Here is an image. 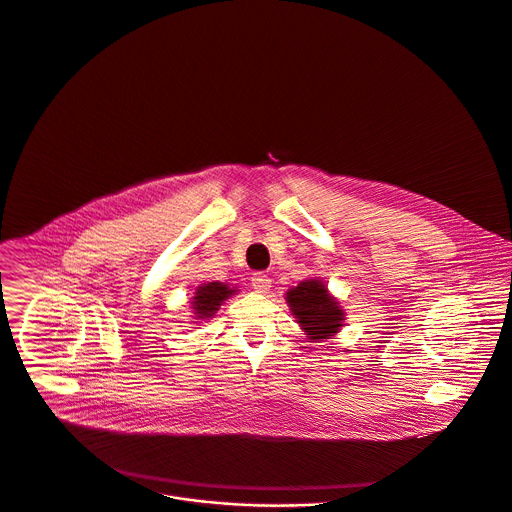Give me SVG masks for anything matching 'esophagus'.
<instances>
[{"mask_svg":"<svg viewBox=\"0 0 512 512\" xmlns=\"http://www.w3.org/2000/svg\"><path fill=\"white\" fill-rule=\"evenodd\" d=\"M270 284H272V280H270L266 274H262V272H256V274L252 276V288H254L256 292H268V290H270Z\"/></svg>","mask_w":512,"mask_h":512,"instance_id":"obj_1","label":"esophagus"}]
</instances>
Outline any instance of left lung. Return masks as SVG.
<instances>
[{
	"instance_id": "8db88e82",
	"label": "left lung",
	"mask_w": 512,
	"mask_h": 512,
	"mask_svg": "<svg viewBox=\"0 0 512 512\" xmlns=\"http://www.w3.org/2000/svg\"><path fill=\"white\" fill-rule=\"evenodd\" d=\"M286 302L310 342L330 338L344 326V310L320 280H304L290 288Z\"/></svg>"
}]
</instances>
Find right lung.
Returning <instances> with one entry per match:
<instances>
[{
  "instance_id": "add662e5",
  "label": "right lung",
  "mask_w": 512,
  "mask_h": 512,
  "mask_svg": "<svg viewBox=\"0 0 512 512\" xmlns=\"http://www.w3.org/2000/svg\"><path fill=\"white\" fill-rule=\"evenodd\" d=\"M236 294L234 288H230L224 282H208L196 288L192 298V308L196 314V320H208L216 314V310L222 306L226 298Z\"/></svg>"
}]
</instances>
